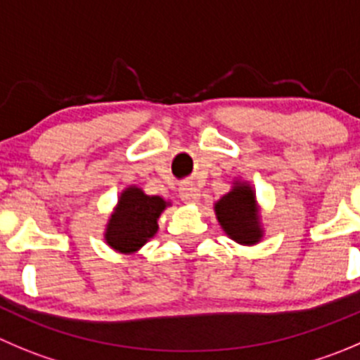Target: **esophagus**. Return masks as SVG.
<instances>
[{"label":"esophagus","mask_w":360,"mask_h":360,"mask_svg":"<svg viewBox=\"0 0 360 360\" xmlns=\"http://www.w3.org/2000/svg\"><path fill=\"white\" fill-rule=\"evenodd\" d=\"M180 198L186 203H198L200 201V189L194 184H184L180 187Z\"/></svg>","instance_id":"1"}]
</instances>
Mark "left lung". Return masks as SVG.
<instances>
[{
	"label": "left lung",
	"mask_w": 360,
	"mask_h": 360,
	"mask_svg": "<svg viewBox=\"0 0 360 360\" xmlns=\"http://www.w3.org/2000/svg\"><path fill=\"white\" fill-rule=\"evenodd\" d=\"M215 217L231 240L242 245H255L263 238L259 207L251 184L235 180L228 194L214 205Z\"/></svg>",
	"instance_id": "1"
}]
</instances>
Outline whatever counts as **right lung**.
<instances>
[{
	"label": "right lung",
	"mask_w": 360,
	"mask_h": 360,
	"mask_svg": "<svg viewBox=\"0 0 360 360\" xmlns=\"http://www.w3.org/2000/svg\"><path fill=\"white\" fill-rule=\"evenodd\" d=\"M160 196H148L138 186H129L118 198L105 224L104 240L116 252L134 255L159 229L160 214L169 207Z\"/></svg>",
	"instance_id": "right-lung-1"
}]
</instances>
